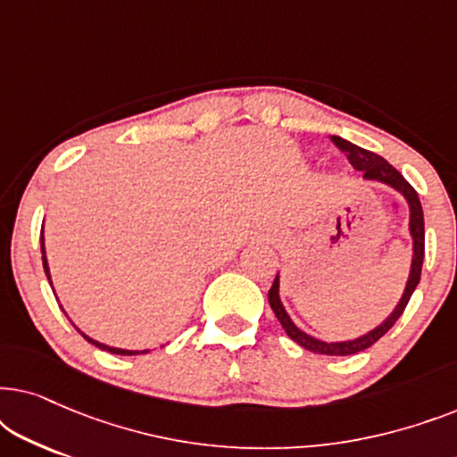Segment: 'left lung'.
<instances>
[{
    "instance_id": "left-lung-1",
    "label": "left lung",
    "mask_w": 457,
    "mask_h": 457,
    "mask_svg": "<svg viewBox=\"0 0 457 457\" xmlns=\"http://www.w3.org/2000/svg\"><path fill=\"white\" fill-rule=\"evenodd\" d=\"M333 143L341 152L347 154L349 162L355 170L361 172V177L368 183H383L386 187H391L393 191H397L399 195L405 199L410 210V237H411V264H410V274H408V283H405V289L399 297V302L389 316L385 318L383 322L377 324L372 330L368 333L355 337V339H347V341H324V339H316L297 327L295 322L291 320V316L287 314L283 302H280V277L277 274L274 277V283L268 291V302H270V308L274 312V316L278 318V322L283 324L285 333L291 337L297 345H302L303 349L314 353H322V355H352L358 352H364L370 345H374L380 337H383L386 330H389L393 324L399 320V316L403 314L405 305H408L411 293L420 283V272H422V260H424V214H422V205L420 199H418V193L414 191L408 180L402 177V172H397L389 162L385 158H380L378 154L368 152L364 147H358L355 143L343 139V137H333Z\"/></svg>"
}]
</instances>
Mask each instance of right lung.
<instances>
[{"label": "right lung", "instance_id": "1", "mask_svg": "<svg viewBox=\"0 0 457 457\" xmlns=\"http://www.w3.org/2000/svg\"><path fill=\"white\" fill-rule=\"evenodd\" d=\"M41 253H43V268H46L47 280H49V285H52V287H54V283H52V274H49V264H47V258H46V239H43V233H41ZM64 314H66V312H64ZM66 316H68V314H66ZM72 327H74V328H77V330H79V333H80V335H83L87 341H89V343H93V345H96V347H99V349H104V352L116 353V355H139V353H147V352H149V349H141V352H139V349H120V347H112V345H105V343H99V341H96V339H91V337H89V335H85V333H83V330H80V328H79V327H77V324H74V322H72Z\"/></svg>", "mask_w": 457, "mask_h": 457}]
</instances>
